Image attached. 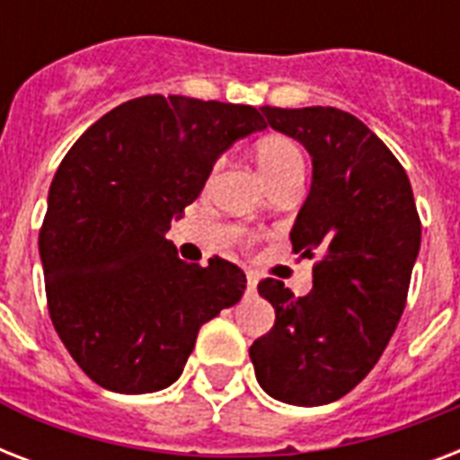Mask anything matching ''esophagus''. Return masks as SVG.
<instances>
[{"instance_id": "obj_1", "label": "esophagus", "mask_w": 460, "mask_h": 460, "mask_svg": "<svg viewBox=\"0 0 460 460\" xmlns=\"http://www.w3.org/2000/svg\"><path fill=\"white\" fill-rule=\"evenodd\" d=\"M255 288H258V279H255L252 274H248V294H252Z\"/></svg>"}]
</instances>
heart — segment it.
I'll return each instance as SVG.
<instances>
[{
	"mask_svg": "<svg viewBox=\"0 0 460 460\" xmlns=\"http://www.w3.org/2000/svg\"><path fill=\"white\" fill-rule=\"evenodd\" d=\"M255 162H258L260 173L265 176L270 188L305 173V159H303L301 147L281 133L262 136L255 143Z\"/></svg>",
	"mask_w": 460,
	"mask_h": 460,
	"instance_id": "heart-1",
	"label": "heart"
}]
</instances>
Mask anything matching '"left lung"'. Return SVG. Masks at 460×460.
<instances>
[{"mask_svg": "<svg viewBox=\"0 0 460 460\" xmlns=\"http://www.w3.org/2000/svg\"><path fill=\"white\" fill-rule=\"evenodd\" d=\"M260 111L313 159L291 245L320 262L303 298L277 279L260 281L277 320L252 341L251 360L272 399L324 406L346 396L385 353L406 305L420 217L403 166L360 119L334 107Z\"/></svg>", "mask_w": 460, "mask_h": 460, "instance_id": "left-lung-1", "label": "left lung"}]
</instances>
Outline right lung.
<instances>
[{
	"mask_svg": "<svg viewBox=\"0 0 460 460\" xmlns=\"http://www.w3.org/2000/svg\"><path fill=\"white\" fill-rule=\"evenodd\" d=\"M265 128L248 104L147 95L104 114L61 159L40 260L54 329L93 382L117 394L166 389L202 324L241 301V267L188 265L166 231L217 159Z\"/></svg>",
	"mask_w": 460,
	"mask_h": 460,
	"instance_id": "obj_1",
	"label": "right lung"
}]
</instances>
